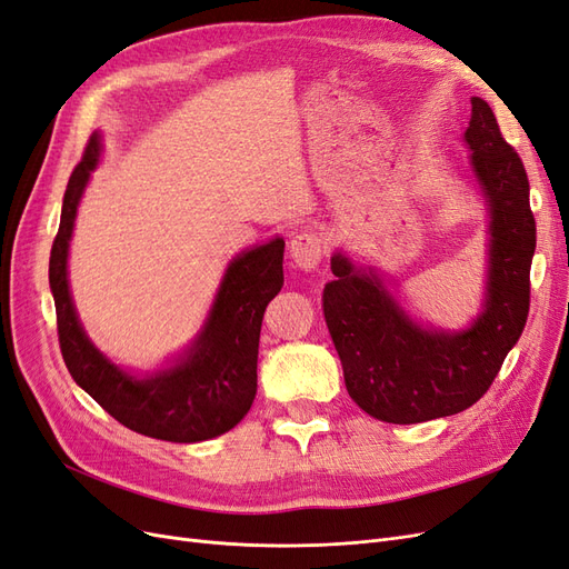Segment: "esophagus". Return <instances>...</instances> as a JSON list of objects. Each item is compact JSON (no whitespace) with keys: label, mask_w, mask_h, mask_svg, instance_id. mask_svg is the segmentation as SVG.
Masks as SVG:
<instances>
[{"label":"esophagus","mask_w":569,"mask_h":569,"mask_svg":"<svg viewBox=\"0 0 569 569\" xmlns=\"http://www.w3.org/2000/svg\"><path fill=\"white\" fill-rule=\"evenodd\" d=\"M289 251H291V258H295V263L303 270H311L320 263V258L325 253V239L320 232H301L297 234L295 239H291L289 244Z\"/></svg>","instance_id":"1"}]
</instances>
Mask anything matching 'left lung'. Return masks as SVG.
<instances>
[{"mask_svg": "<svg viewBox=\"0 0 569 569\" xmlns=\"http://www.w3.org/2000/svg\"><path fill=\"white\" fill-rule=\"evenodd\" d=\"M465 142L491 213L487 303L472 327L456 335L422 330L372 272L358 270L347 256H332L335 280L322 289L325 322L349 396L377 420L416 425L470 408L525 330L537 249L527 170L479 97H472Z\"/></svg>", "mask_w": 569, "mask_h": 569, "instance_id": "1", "label": "left lung"}]
</instances>
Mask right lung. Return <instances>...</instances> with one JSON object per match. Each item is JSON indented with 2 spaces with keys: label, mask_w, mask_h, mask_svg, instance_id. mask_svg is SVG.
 <instances>
[{
  "label": "right lung",
  "mask_w": 569,
  "mask_h": 569,
  "mask_svg": "<svg viewBox=\"0 0 569 569\" xmlns=\"http://www.w3.org/2000/svg\"><path fill=\"white\" fill-rule=\"evenodd\" d=\"M97 159L99 134H92L68 180L59 232L49 256V287L57 306L63 363L73 380L132 432L176 443L213 439L232 429L253 403L258 337L266 306L278 297L284 282V242L272 239L239 253L226 272L209 322L189 356L176 368L137 380L109 363L84 337L68 291V242L78 201Z\"/></svg>",
  "instance_id": "obj_1"
}]
</instances>
